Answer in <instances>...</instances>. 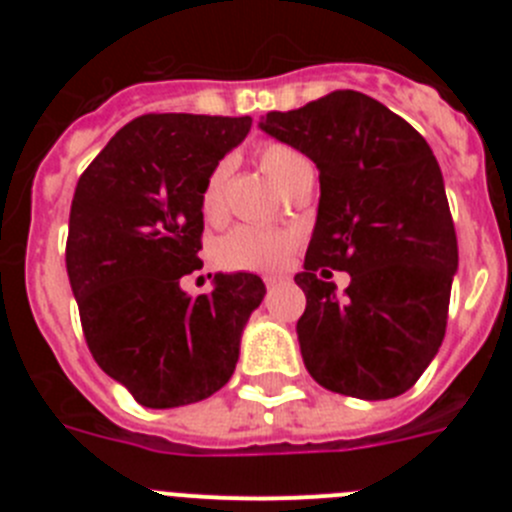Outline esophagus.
<instances>
[{"mask_svg":"<svg viewBox=\"0 0 512 512\" xmlns=\"http://www.w3.org/2000/svg\"><path fill=\"white\" fill-rule=\"evenodd\" d=\"M282 282H284V277H264L266 289H274V287H277V284H282Z\"/></svg>","mask_w":512,"mask_h":512,"instance_id":"obj_1","label":"esophagus"}]
</instances>
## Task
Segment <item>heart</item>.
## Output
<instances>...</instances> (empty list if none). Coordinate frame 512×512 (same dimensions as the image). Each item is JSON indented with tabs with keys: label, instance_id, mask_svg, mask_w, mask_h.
Wrapping results in <instances>:
<instances>
[{
	"label": "heart",
	"instance_id": "obj_1",
	"mask_svg": "<svg viewBox=\"0 0 512 512\" xmlns=\"http://www.w3.org/2000/svg\"><path fill=\"white\" fill-rule=\"evenodd\" d=\"M256 161L284 192L300 179V174L310 169L307 158L297 148L279 140H264L256 148ZM225 176H228L225 164H217L202 184L200 212L210 223L223 217ZM297 246H300V235L295 230L238 225L215 243V261L228 271H277L287 264Z\"/></svg>",
	"mask_w": 512,
	"mask_h": 512
}]
</instances>
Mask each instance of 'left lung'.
<instances>
[{"instance_id": "obj_1", "label": "left lung", "mask_w": 512, "mask_h": 512, "mask_svg": "<svg viewBox=\"0 0 512 512\" xmlns=\"http://www.w3.org/2000/svg\"><path fill=\"white\" fill-rule=\"evenodd\" d=\"M261 128L320 171L318 223L295 277L307 372L359 400L408 392L446 336L459 264L436 156L410 122L354 89L269 112ZM333 268L352 274L343 298Z\"/></svg>"}]
</instances>
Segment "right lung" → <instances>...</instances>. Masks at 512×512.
<instances>
[{
    "label": "right lung",
    "mask_w": 512,
    "mask_h": 512,
    "mask_svg": "<svg viewBox=\"0 0 512 512\" xmlns=\"http://www.w3.org/2000/svg\"><path fill=\"white\" fill-rule=\"evenodd\" d=\"M251 117L140 115L79 176L66 271L87 346L146 408L192 405L233 377L243 325L264 300L256 274H217L207 295L179 279L202 269L207 174Z\"/></svg>",
    "instance_id": "obj_1"
}]
</instances>
